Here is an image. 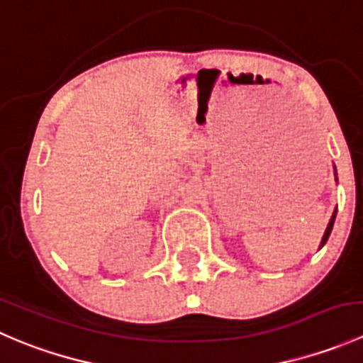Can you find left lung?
<instances>
[{
    "mask_svg": "<svg viewBox=\"0 0 363 363\" xmlns=\"http://www.w3.org/2000/svg\"><path fill=\"white\" fill-rule=\"evenodd\" d=\"M335 214H337V208H335V211H334V214H332V218H330V223H328L327 230H325V235H323V239H321V244H320V247H323V246H325V242H327V240H328V237H330V232H332V228H334Z\"/></svg>",
    "mask_w": 363,
    "mask_h": 363,
    "instance_id": "obj_1",
    "label": "left lung"
}]
</instances>
